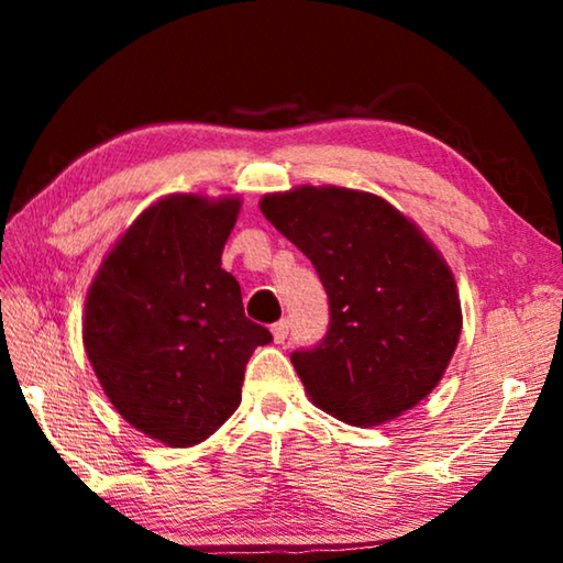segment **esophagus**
<instances>
[{
	"label": "esophagus",
	"instance_id": "obj_1",
	"mask_svg": "<svg viewBox=\"0 0 563 563\" xmlns=\"http://www.w3.org/2000/svg\"><path fill=\"white\" fill-rule=\"evenodd\" d=\"M288 330H290V322H288V320H278V322H275V325L271 328L273 340H275V342H283L285 338H288Z\"/></svg>",
	"mask_w": 563,
	"mask_h": 563
}]
</instances>
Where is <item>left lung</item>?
<instances>
[{"label": "left lung", "instance_id": "obj_1", "mask_svg": "<svg viewBox=\"0 0 563 563\" xmlns=\"http://www.w3.org/2000/svg\"><path fill=\"white\" fill-rule=\"evenodd\" d=\"M261 211L308 255L330 300L320 345L290 355L312 405L375 427L430 395L460 342L462 305L424 233L385 198L340 186L268 194Z\"/></svg>", "mask_w": 563, "mask_h": 563}]
</instances>
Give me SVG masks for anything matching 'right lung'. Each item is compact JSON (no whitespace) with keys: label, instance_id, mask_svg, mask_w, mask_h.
Segmentation results:
<instances>
[{"label":"right lung","instance_id":"add662e5","mask_svg":"<svg viewBox=\"0 0 563 563\" xmlns=\"http://www.w3.org/2000/svg\"><path fill=\"white\" fill-rule=\"evenodd\" d=\"M241 198L174 194L111 247L84 305V347L103 393L139 432L168 446L211 437L238 405L268 328L245 318L221 268Z\"/></svg>","mask_w":563,"mask_h":563}]
</instances>
